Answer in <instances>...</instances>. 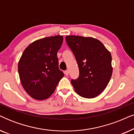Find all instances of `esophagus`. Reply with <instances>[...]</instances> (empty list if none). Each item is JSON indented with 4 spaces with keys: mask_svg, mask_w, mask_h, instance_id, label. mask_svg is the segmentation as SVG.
Masks as SVG:
<instances>
[{
    "mask_svg": "<svg viewBox=\"0 0 134 134\" xmlns=\"http://www.w3.org/2000/svg\"><path fill=\"white\" fill-rule=\"evenodd\" d=\"M65 74L66 76H68L69 75V71L68 70H66L65 71Z\"/></svg>",
    "mask_w": 134,
    "mask_h": 134,
    "instance_id": "1",
    "label": "esophagus"
}]
</instances>
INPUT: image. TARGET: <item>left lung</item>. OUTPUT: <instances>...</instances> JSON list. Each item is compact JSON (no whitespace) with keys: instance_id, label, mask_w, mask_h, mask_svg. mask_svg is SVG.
<instances>
[{"instance_id":"8db88e82","label":"left lung","mask_w":134,"mask_h":134,"mask_svg":"<svg viewBox=\"0 0 134 134\" xmlns=\"http://www.w3.org/2000/svg\"><path fill=\"white\" fill-rule=\"evenodd\" d=\"M69 47L76 57L79 76L72 80L76 92L93 98L105 89L111 77V55L99 40L91 37L66 36Z\"/></svg>"}]
</instances>
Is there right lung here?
<instances>
[{
	"mask_svg": "<svg viewBox=\"0 0 134 134\" xmlns=\"http://www.w3.org/2000/svg\"><path fill=\"white\" fill-rule=\"evenodd\" d=\"M63 41L62 36L36 40L26 48L19 60L21 83L27 94L35 100L49 98L64 76L59 69L57 58Z\"/></svg>",
	"mask_w": 134,
	"mask_h": 134,
	"instance_id": "obj_1",
	"label": "right lung"
}]
</instances>
